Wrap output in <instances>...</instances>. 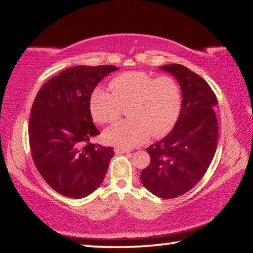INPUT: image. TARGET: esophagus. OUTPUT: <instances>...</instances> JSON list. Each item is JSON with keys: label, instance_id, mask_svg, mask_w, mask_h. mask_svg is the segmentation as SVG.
I'll list each match as a JSON object with an SVG mask.
<instances>
[{"label": "esophagus", "instance_id": "34e87169", "mask_svg": "<svg viewBox=\"0 0 253 253\" xmlns=\"http://www.w3.org/2000/svg\"><path fill=\"white\" fill-rule=\"evenodd\" d=\"M130 151L129 149H126V148H123V147H115V153L119 155V154H125V153H129Z\"/></svg>", "mask_w": 253, "mask_h": 253}]
</instances>
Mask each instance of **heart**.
Instances as JSON below:
<instances>
[{
  "instance_id": "b5f03b06",
  "label": "heart",
  "mask_w": 253,
  "mask_h": 253,
  "mask_svg": "<svg viewBox=\"0 0 253 253\" xmlns=\"http://www.w3.org/2000/svg\"><path fill=\"white\" fill-rule=\"evenodd\" d=\"M111 92L96 88L90 96V111L96 122L117 121L122 107L129 119L116 123L105 131L106 142L131 148L151 135L160 138L173 129L182 108L181 87L173 77H156L145 71L124 72L110 81Z\"/></svg>"
}]
</instances>
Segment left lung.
Listing matches in <instances>:
<instances>
[{"mask_svg":"<svg viewBox=\"0 0 253 253\" xmlns=\"http://www.w3.org/2000/svg\"><path fill=\"white\" fill-rule=\"evenodd\" d=\"M173 75L182 90L174 128L146 151L151 163L140 173L144 186L162 199H174L195 186L214 157L217 144L216 97L202 77L172 63L160 68Z\"/></svg>","mask_w":253,"mask_h":253,"instance_id":"8db88e82","label":"left lung"}]
</instances>
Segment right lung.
Masks as SVG:
<instances>
[{
	"instance_id": "add662e5",
	"label": "right lung",
	"mask_w": 253,
	"mask_h": 253,
	"mask_svg": "<svg viewBox=\"0 0 253 253\" xmlns=\"http://www.w3.org/2000/svg\"><path fill=\"white\" fill-rule=\"evenodd\" d=\"M115 66H77L46 81L31 109L29 139L34 165L61 195L83 199L104 181L113 147L92 144L99 135L92 122L90 96Z\"/></svg>"
}]
</instances>
